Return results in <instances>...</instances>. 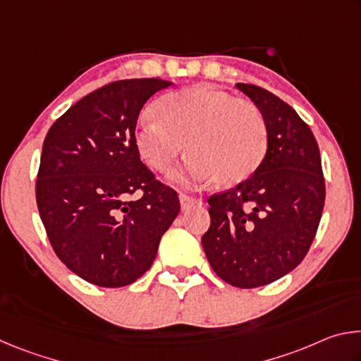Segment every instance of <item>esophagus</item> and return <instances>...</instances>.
<instances>
[{
	"label": "esophagus",
	"instance_id": "34e87169",
	"mask_svg": "<svg viewBox=\"0 0 361 361\" xmlns=\"http://www.w3.org/2000/svg\"><path fill=\"white\" fill-rule=\"evenodd\" d=\"M180 204H181V210H189V209H191V207L200 204V200L192 197V195L180 194Z\"/></svg>",
	"mask_w": 361,
	"mask_h": 361
}]
</instances>
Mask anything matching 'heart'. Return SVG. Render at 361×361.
Wrapping results in <instances>:
<instances>
[{
    "instance_id": "heart-1",
    "label": "heart",
    "mask_w": 361,
    "mask_h": 361,
    "mask_svg": "<svg viewBox=\"0 0 361 361\" xmlns=\"http://www.w3.org/2000/svg\"><path fill=\"white\" fill-rule=\"evenodd\" d=\"M154 122L135 130V146L146 166L166 173L183 149L186 167L175 175L185 183L235 186L256 173L264 161L269 133L252 100L210 84H197L161 97L151 106Z\"/></svg>"
}]
</instances>
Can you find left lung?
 <instances>
[{
    "label": "left lung",
    "instance_id": "8db88e82",
    "mask_svg": "<svg viewBox=\"0 0 361 361\" xmlns=\"http://www.w3.org/2000/svg\"><path fill=\"white\" fill-rule=\"evenodd\" d=\"M261 109L269 146L253 176L209 197L202 247L219 279L239 288L276 282L307 255L325 205L317 140L288 103L255 84H237Z\"/></svg>",
    "mask_w": 361,
    "mask_h": 361
}]
</instances>
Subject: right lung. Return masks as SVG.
<instances>
[{"instance_id": "obj_1", "label": "right lung", "mask_w": 361, "mask_h": 361, "mask_svg": "<svg viewBox=\"0 0 361 361\" xmlns=\"http://www.w3.org/2000/svg\"><path fill=\"white\" fill-rule=\"evenodd\" d=\"M161 78L122 79L94 90L54 122L44 138L36 204L47 239L85 282L119 288L138 280L180 212L135 146L138 114L169 87ZM137 190L138 200H130Z\"/></svg>"}]
</instances>
